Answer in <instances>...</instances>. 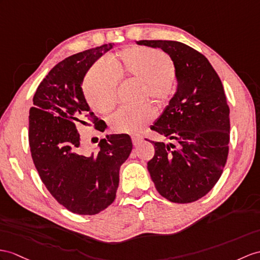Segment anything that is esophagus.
<instances>
[{"label":"esophagus","mask_w":260,"mask_h":260,"mask_svg":"<svg viewBox=\"0 0 260 260\" xmlns=\"http://www.w3.org/2000/svg\"><path fill=\"white\" fill-rule=\"evenodd\" d=\"M143 139L141 137H132V143H134L135 147H137V145L140 144L142 142Z\"/></svg>","instance_id":"34e87169"}]
</instances>
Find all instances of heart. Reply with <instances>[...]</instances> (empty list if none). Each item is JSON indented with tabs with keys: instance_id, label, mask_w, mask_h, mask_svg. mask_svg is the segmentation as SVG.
Listing matches in <instances>:
<instances>
[{
	"instance_id": "heart-1",
	"label": "heart",
	"mask_w": 260,
	"mask_h": 260,
	"mask_svg": "<svg viewBox=\"0 0 260 260\" xmlns=\"http://www.w3.org/2000/svg\"><path fill=\"white\" fill-rule=\"evenodd\" d=\"M175 65L162 50L131 46L108 56L103 64L93 65L84 80L87 103L101 115L109 113L117 105V81L141 82L140 100L156 108L167 106L175 92ZM153 110L145 105L136 110H118L109 118L112 131L134 135L153 119Z\"/></svg>"
}]
</instances>
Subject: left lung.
<instances>
[{
    "mask_svg": "<svg viewBox=\"0 0 260 260\" xmlns=\"http://www.w3.org/2000/svg\"><path fill=\"white\" fill-rule=\"evenodd\" d=\"M137 43L169 54L178 79L174 97L151 126L176 144L149 140L154 147L149 173L163 198L173 203H192L216 184L229 156L230 107L223 84L206 57L185 44Z\"/></svg>",
    "mask_w": 260,
    "mask_h": 260,
    "instance_id": "1",
    "label": "left lung"
}]
</instances>
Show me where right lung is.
I'll return each instance as SVG.
<instances>
[{"label": "right lung", "instance_id": "1", "mask_svg": "<svg viewBox=\"0 0 260 260\" xmlns=\"http://www.w3.org/2000/svg\"><path fill=\"white\" fill-rule=\"evenodd\" d=\"M112 46L105 44L58 62L37 87L29 109L28 142L40 178L60 205L79 215H96L113 203L120 167L132 150L128 135H111L87 155L76 126L89 121L105 131V121L87 104L81 82Z\"/></svg>", "mask_w": 260, "mask_h": 260}]
</instances>
